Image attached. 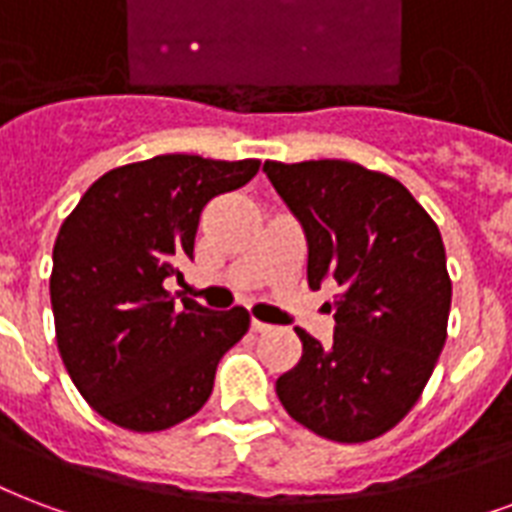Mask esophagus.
I'll return each mask as SVG.
<instances>
[{
	"label": "esophagus",
	"mask_w": 512,
	"mask_h": 512,
	"mask_svg": "<svg viewBox=\"0 0 512 512\" xmlns=\"http://www.w3.org/2000/svg\"><path fill=\"white\" fill-rule=\"evenodd\" d=\"M251 329L253 332H267V329H270V324H264V321H256V318H253Z\"/></svg>",
	"instance_id": "1"
}]
</instances>
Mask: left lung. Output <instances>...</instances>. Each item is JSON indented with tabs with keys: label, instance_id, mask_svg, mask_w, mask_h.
<instances>
[{
	"label": "left lung",
	"instance_id": "obj_1",
	"mask_svg": "<svg viewBox=\"0 0 512 512\" xmlns=\"http://www.w3.org/2000/svg\"><path fill=\"white\" fill-rule=\"evenodd\" d=\"M307 237V283L340 294L332 345L299 329L302 359L275 383L297 424L367 443L421 397L448 337L451 275L432 215L397 178L353 161H264Z\"/></svg>",
	"mask_w": 512,
	"mask_h": 512
}]
</instances>
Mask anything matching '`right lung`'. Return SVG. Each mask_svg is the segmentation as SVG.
<instances>
[{
	"label": "right lung",
	"mask_w": 512,
	"mask_h": 512,
	"mask_svg": "<svg viewBox=\"0 0 512 512\" xmlns=\"http://www.w3.org/2000/svg\"><path fill=\"white\" fill-rule=\"evenodd\" d=\"M259 159L167 153L105 172L53 245L56 343L88 405L129 432H161L202 410L218 361L251 326L245 307H183L164 280L194 259L199 215L245 186Z\"/></svg>",
	"instance_id": "1"
}]
</instances>
